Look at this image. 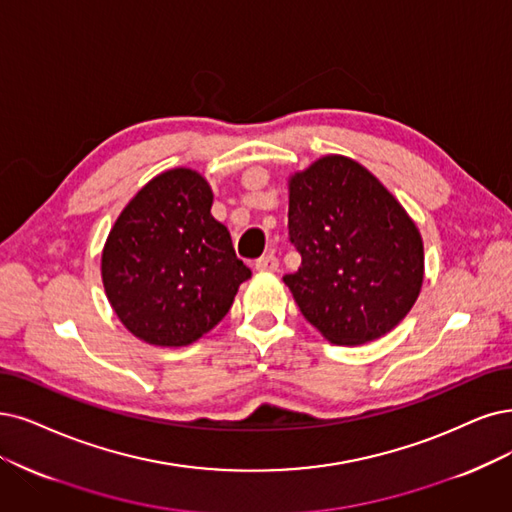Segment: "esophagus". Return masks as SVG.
<instances>
[{
  "mask_svg": "<svg viewBox=\"0 0 512 512\" xmlns=\"http://www.w3.org/2000/svg\"><path fill=\"white\" fill-rule=\"evenodd\" d=\"M255 268L259 272H276L278 270V259L274 255H263L255 261Z\"/></svg>",
  "mask_w": 512,
  "mask_h": 512,
  "instance_id": "34e87169",
  "label": "esophagus"
}]
</instances>
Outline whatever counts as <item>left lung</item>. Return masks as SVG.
I'll list each match as a JSON object with an SVG mask.
<instances>
[{
	"label": "left lung",
	"instance_id": "left-lung-1",
	"mask_svg": "<svg viewBox=\"0 0 512 512\" xmlns=\"http://www.w3.org/2000/svg\"><path fill=\"white\" fill-rule=\"evenodd\" d=\"M289 234L301 268L282 280L301 314L331 344L380 339L422 291L418 225L352 158L329 154L289 177Z\"/></svg>",
	"mask_w": 512,
	"mask_h": 512
}]
</instances>
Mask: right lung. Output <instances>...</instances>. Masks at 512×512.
<instances>
[{"instance_id": "right-lung-1", "label": "right lung", "mask_w": 512, "mask_h": 512, "mask_svg": "<svg viewBox=\"0 0 512 512\" xmlns=\"http://www.w3.org/2000/svg\"><path fill=\"white\" fill-rule=\"evenodd\" d=\"M211 206L208 181L179 166L147 181L111 227L101 255L105 295L120 323L145 344L198 342L251 278Z\"/></svg>"}]
</instances>
